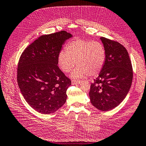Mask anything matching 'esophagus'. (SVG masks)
<instances>
[{"mask_svg": "<svg viewBox=\"0 0 146 146\" xmlns=\"http://www.w3.org/2000/svg\"><path fill=\"white\" fill-rule=\"evenodd\" d=\"M80 83V80H72V81H71V84L72 85H78Z\"/></svg>", "mask_w": 146, "mask_h": 146, "instance_id": "34e87169", "label": "esophagus"}]
</instances>
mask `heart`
Listing matches in <instances>:
<instances>
[{
    "label": "heart",
    "mask_w": 146,
    "mask_h": 146,
    "mask_svg": "<svg viewBox=\"0 0 146 146\" xmlns=\"http://www.w3.org/2000/svg\"><path fill=\"white\" fill-rule=\"evenodd\" d=\"M105 50L101 42L88 40L74 39L68 43L66 51L58 54V63L61 70L70 72L78 65L71 74V78H82L87 75L94 76L100 72L105 61Z\"/></svg>",
    "instance_id": "1"
}]
</instances>
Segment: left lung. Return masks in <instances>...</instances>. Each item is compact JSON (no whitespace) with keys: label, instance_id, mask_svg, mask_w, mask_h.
I'll use <instances>...</instances> for the list:
<instances>
[{"label":"left lung","instance_id":"left-lung-1","mask_svg":"<svg viewBox=\"0 0 146 146\" xmlns=\"http://www.w3.org/2000/svg\"><path fill=\"white\" fill-rule=\"evenodd\" d=\"M106 56L104 67L92 83L91 104L97 109L108 111L117 107L128 94L132 85V66L127 49L119 42L104 37Z\"/></svg>","mask_w":146,"mask_h":146}]
</instances>
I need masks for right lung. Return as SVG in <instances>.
Returning a JSON list of instances; mask_svg holds the SVG:
<instances>
[{"mask_svg": "<svg viewBox=\"0 0 146 146\" xmlns=\"http://www.w3.org/2000/svg\"><path fill=\"white\" fill-rule=\"evenodd\" d=\"M72 37L65 31L41 36L21 56L19 88L27 104L39 113H53L66 101L71 82L59 68L58 57L63 45Z\"/></svg>", "mask_w": 146, "mask_h": 146, "instance_id": "right-lung-1", "label": "right lung"}]
</instances>
